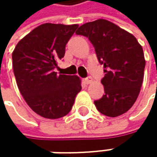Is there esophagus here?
I'll list each match as a JSON object with an SVG mask.
<instances>
[{"label":"esophagus","mask_w":157,"mask_h":157,"mask_svg":"<svg viewBox=\"0 0 157 157\" xmlns=\"http://www.w3.org/2000/svg\"><path fill=\"white\" fill-rule=\"evenodd\" d=\"M92 81H93V78H92L91 76H88V77H86V78L83 79V82H84L86 84H88V83H91V82H92Z\"/></svg>","instance_id":"esophagus-1"}]
</instances>
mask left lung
Wrapping results in <instances>:
<instances>
[{
    "label": "left lung",
    "mask_w": 157,
    "mask_h": 157,
    "mask_svg": "<svg viewBox=\"0 0 157 157\" xmlns=\"http://www.w3.org/2000/svg\"><path fill=\"white\" fill-rule=\"evenodd\" d=\"M89 39L105 73L101 80L105 94L94 101L97 110L110 117L127 112L140 93L145 60L136 38L109 21L99 19L75 33Z\"/></svg>",
    "instance_id": "left-lung-1"
}]
</instances>
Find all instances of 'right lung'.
I'll return each instance as SVG.
<instances>
[{"mask_svg":"<svg viewBox=\"0 0 157 157\" xmlns=\"http://www.w3.org/2000/svg\"><path fill=\"white\" fill-rule=\"evenodd\" d=\"M77 28V24H42L23 37L13 52L18 88L32 110L44 118L66 115L82 89L78 76L54 72Z\"/></svg>","mask_w":157,"mask_h":157,"instance_id":"obj_1","label":"right lung"}]
</instances>
